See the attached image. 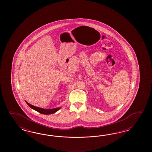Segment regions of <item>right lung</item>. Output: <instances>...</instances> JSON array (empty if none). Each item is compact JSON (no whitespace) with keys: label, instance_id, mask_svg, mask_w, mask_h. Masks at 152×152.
I'll return each mask as SVG.
<instances>
[{"label":"right lung","instance_id":"add662e5","mask_svg":"<svg viewBox=\"0 0 152 152\" xmlns=\"http://www.w3.org/2000/svg\"><path fill=\"white\" fill-rule=\"evenodd\" d=\"M26 102H27L28 105L29 106V107H31L32 109L35 110L36 111H37L38 112H39V113L42 114L48 115V114H53V113H56V111L60 109V107H58V108L52 109H42V108H40V107H36V106L32 105L29 104V103H28L27 101H26Z\"/></svg>","mask_w":152,"mask_h":152}]
</instances>
